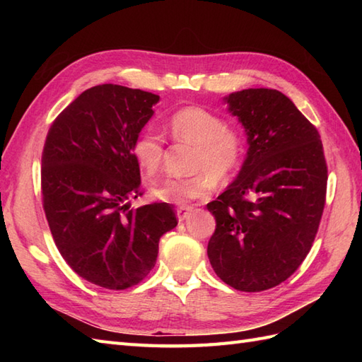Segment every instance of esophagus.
Listing matches in <instances>:
<instances>
[{
	"label": "esophagus",
	"instance_id": "34e87169",
	"mask_svg": "<svg viewBox=\"0 0 362 362\" xmlns=\"http://www.w3.org/2000/svg\"><path fill=\"white\" fill-rule=\"evenodd\" d=\"M191 211H193V206H188V205L179 206V209H177V219L185 221L191 214Z\"/></svg>",
	"mask_w": 362,
	"mask_h": 362
}]
</instances>
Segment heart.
<instances>
[{
    "label": "heart",
    "mask_w": 362,
    "mask_h": 362,
    "mask_svg": "<svg viewBox=\"0 0 362 362\" xmlns=\"http://www.w3.org/2000/svg\"><path fill=\"white\" fill-rule=\"evenodd\" d=\"M168 134L175 141L194 146L187 177H166L151 188L161 202L183 205L205 199L214 188V179L226 180L240 168L244 156V136L240 129L226 124L219 115L202 107H183L168 119ZM165 146L156 130L146 129L135 138L132 153L141 171L152 177L158 173Z\"/></svg>",
    "instance_id": "heart-1"
}]
</instances>
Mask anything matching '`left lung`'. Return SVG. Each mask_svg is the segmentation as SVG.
I'll list each match as a JSON object with an SVG mask.
<instances>
[{"label": "left lung", "mask_w": 362, "mask_h": 362, "mask_svg": "<svg viewBox=\"0 0 362 362\" xmlns=\"http://www.w3.org/2000/svg\"><path fill=\"white\" fill-rule=\"evenodd\" d=\"M224 104L247 136L236 179L206 209L216 219L209 259L219 279L258 292L297 271L325 205L327 163L317 129L272 88H247Z\"/></svg>", "instance_id": "left-lung-1"}]
</instances>
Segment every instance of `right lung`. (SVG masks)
I'll list each match as a JSON object with an SVG mask.
<instances>
[{"mask_svg":"<svg viewBox=\"0 0 362 362\" xmlns=\"http://www.w3.org/2000/svg\"><path fill=\"white\" fill-rule=\"evenodd\" d=\"M160 96L113 83L83 91L59 115L42 156L43 209L60 255L87 281L127 289L156 266L161 235L177 226L166 202L140 196L132 144Z\"/></svg>","mask_w":362,"mask_h":362,"instance_id":"1","label":"right lung"}]
</instances>
